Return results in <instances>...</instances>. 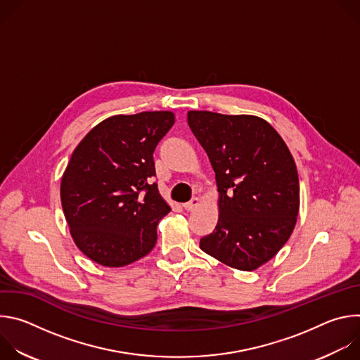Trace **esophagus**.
<instances>
[{
	"mask_svg": "<svg viewBox=\"0 0 360 360\" xmlns=\"http://www.w3.org/2000/svg\"><path fill=\"white\" fill-rule=\"evenodd\" d=\"M198 205H199V199H198V198H192L189 202L184 203L182 207H184L185 211H193V210L198 207Z\"/></svg>",
	"mask_w": 360,
	"mask_h": 360,
	"instance_id": "34e87169",
	"label": "esophagus"
}]
</instances>
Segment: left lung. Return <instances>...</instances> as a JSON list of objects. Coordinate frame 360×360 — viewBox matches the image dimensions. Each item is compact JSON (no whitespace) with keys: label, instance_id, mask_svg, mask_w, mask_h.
<instances>
[{"label":"left lung","instance_id":"left-lung-1","mask_svg":"<svg viewBox=\"0 0 360 360\" xmlns=\"http://www.w3.org/2000/svg\"><path fill=\"white\" fill-rule=\"evenodd\" d=\"M188 125L207 152L219 192L218 224L199 248L222 264L255 271L290 238L299 178L282 136L255 115L189 111Z\"/></svg>","mask_w":360,"mask_h":360}]
</instances>
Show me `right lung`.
Listing matches in <instances>:
<instances>
[{"instance_id":"1","label":"right lung","mask_w":360,"mask_h":360,"mask_svg":"<svg viewBox=\"0 0 360 360\" xmlns=\"http://www.w3.org/2000/svg\"><path fill=\"white\" fill-rule=\"evenodd\" d=\"M174 122L171 111L114 115L72 152L61 179L63 211L75 245L98 265L125 266L155 246L171 208L150 184L153 150Z\"/></svg>"}]
</instances>
